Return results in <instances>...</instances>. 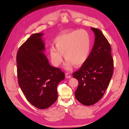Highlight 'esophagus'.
<instances>
[{"instance_id":"esophagus-1","label":"esophagus","mask_w":129,"mask_h":129,"mask_svg":"<svg viewBox=\"0 0 129 129\" xmlns=\"http://www.w3.org/2000/svg\"><path fill=\"white\" fill-rule=\"evenodd\" d=\"M65 77L66 78H71V75H70V73H66L65 74Z\"/></svg>"}]
</instances>
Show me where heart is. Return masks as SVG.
<instances>
[{
    "label": "heart",
    "mask_w": 129,
    "mask_h": 129,
    "mask_svg": "<svg viewBox=\"0 0 129 129\" xmlns=\"http://www.w3.org/2000/svg\"><path fill=\"white\" fill-rule=\"evenodd\" d=\"M55 47L49 49L51 60L54 66H59L63 61V56L66 59L65 67L71 70L74 65H83L88 58L91 51V37L87 31L77 30L64 33L54 40Z\"/></svg>",
    "instance_id": "obj_1"
}]
</instances>
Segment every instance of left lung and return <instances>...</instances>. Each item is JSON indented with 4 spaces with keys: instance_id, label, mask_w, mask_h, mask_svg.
I'll use <instances>...</instances> for the list:
<instances>
[{
    "instance_id": "8db88e82",
    "label": "left lung",
    "mask_w": 129,
    "mask_h": 129,
    "mask_svg": "<svg viewBox=\"0 0 129 129\" xmlns=\"http://www.w3.org/2000/svg\"><path fill=\"white\" fill-rule=\"evenodd\" d=\"M91 29L95 35L92 49L86 62L73 74L78 81L75 98L85 106L93 105L102 98L113 73L110 44L100 30Z\"/></svg>"
}]
</instances>
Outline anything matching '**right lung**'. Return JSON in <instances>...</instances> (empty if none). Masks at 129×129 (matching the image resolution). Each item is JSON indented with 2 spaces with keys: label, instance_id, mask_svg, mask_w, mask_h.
Masks as SVG:
<instances>
[{
  "label": "right lung",
  "instance_id": "obj_1",
  "mask_svg": "<svg viewBox=\"0 0 129 129\" xmlns=\"http://www.w3.org/2000/svg\"><path fill=\"white\" fill-rule=\"evenodd\" d=\"M43 33L33 34L17 54L18 84L29 102L38 109L50 107L57 98V87L65 74L51 66L43 53Z\"/></svg>",
  "mask_w": 129,
  "mask_h": 129
}]
</instances>
